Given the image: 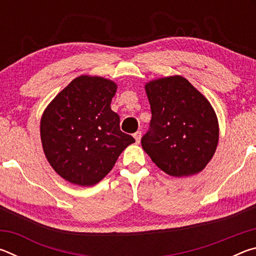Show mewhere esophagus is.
Segmentation results:
<instances>
[{
  "mask_svg": "<svg viewBox=\"0 0 256 256\" xmlns=\"http://www.w3.org/2000/svg\"><path fill=\"white\" fill-rule=\"evenodd\" d=\"M133 136H134V138H136V144H138V142H140V140H141V132L138 131L136 133L133 134Z\"/></svg>",
  "mask_w": 256,
  "mask_h": 256,
  "instance_id": "1",
  "label": "esophagus"
}]
</instances>
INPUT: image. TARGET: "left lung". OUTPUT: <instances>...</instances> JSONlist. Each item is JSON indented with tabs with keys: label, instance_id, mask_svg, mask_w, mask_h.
Returning a JSON list of instances; mask_svg holds the SVG:
<instances>
[{
	"label": "left lung",
	"instance_id": "1",
	"mask_svg": "<svg viewBox=\"0 0 256 256\" xmlns=\"http://www.w3.org/2000/svg\"><path fill=\"white\" fill-rule=\"evenodd\" d=\"M151 107L150 131L142 148L156 166L172 177L204 170L219 141L218 118L210 102L182 76L144 84Z\"/></svg>",
	"mask_w": 256,
	"mask_h": 256
}]
</instances>
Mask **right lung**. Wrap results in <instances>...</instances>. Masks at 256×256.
Wrapping results in <instances>:
<instances>
[{"label": "right lung", "instance_id": "right-lung-1", "mask_svg": "<svg viewBox=\"0 0 256 256\" xmlns=\"http://www.w3.org/2000/svg\"><path fill=\"white\" fill-rule=\"evenodd\" d=\"M118 84L99 76H80L56 94L40 118L45 157L63 180L92 186L110 172L136 140L120 130L110 102Z\"/></svg>", "mask_w": 256, "mask_h": 256}]
</instances>
